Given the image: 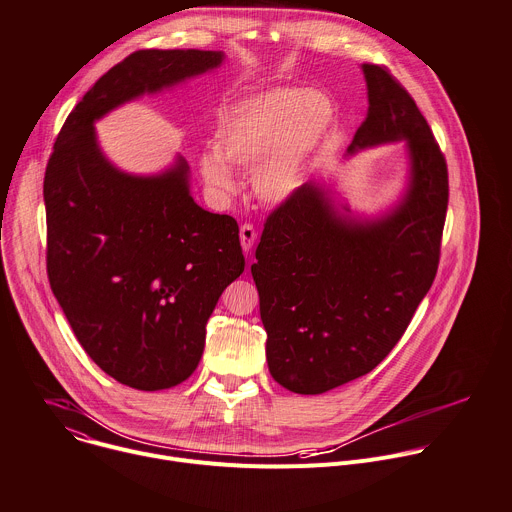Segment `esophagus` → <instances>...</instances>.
Segmentation results:
<instances>
[{"mask_svg": "<svg viewBox=\"0 0 512 512\" xmlns=\"http://www.w3.org/2000/svg\"><path fill=\"white\" fill-rule=\"evenodd\" d=\"M239 237H241V247H243V251H245V253H249V251H251V247H253V243H255V239H257V231H255V227H253V225L245 223V225H241Z\"/></svg>", "mask_w": 512, "mask_h": 512, "instance_id": "esophagus-1", "label": "esophagus"}]
</instances>
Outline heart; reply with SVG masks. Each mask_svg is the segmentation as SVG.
I'll return each mask as SVG.
<instances>
[{
  "label": "heart",
  "instance_id": "heart-1",
  "mask_svg": "<svg viewBox=\"0 0 512 512\" xmlns=\"http://www.w3.org/2000/svg\"><path fill=\"white\" fill-rule=\"evenodd\" d=\"M334 125L328 97L304 89H271L221 115L216 152L200 158L208 190L229 198L237 192L233 168L251 172L253 190L267 204H283L306 180Z\"/></svg>",
  "mask_w": 512,
  "mask_h": 512
}]
</instances>
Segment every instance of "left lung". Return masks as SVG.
Wrapping results in <instances>:
<instances>
[{"mask_svg": "<svg viewBox=\"0 0 512 512\" xmlns=\"http://www.w3.org/2000/svg\"><path fill=\"white\" fill-rule=\"evenodd\" d=\"M369 111L346 154L407 143V186L383 216L340 214L310 182L265 221L251 273L271 377L320 395L371 373L407 330L440 263L448 166L389 68L362 64ZM350 212V210H348Z\"/></svg>", "mask_w": 512, "mask_h": 512, "instance_id": "1", "label": "left lung"}]
</instances>
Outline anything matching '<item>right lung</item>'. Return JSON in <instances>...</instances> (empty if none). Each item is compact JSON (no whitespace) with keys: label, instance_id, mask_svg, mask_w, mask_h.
I'll use <instances>...</instances> for the list:
<instances>
[{"label":"right lung","instance_id":"right-lung-1","mask_svg":"<svg viewBox=\"0 0 512 512\" xmlns=\"http://www.w3.org/2000/svg\"><path fill=\"white\" fill-rule=\"evenodd\" d=\"M218 50H137L66 117L44 176L52 294L97 367L139 391L198 367L206 322L245 269L239 225L198 206L184 158L156 176L115 168L95 121L223 64Z\"/></svg>","mask_w":512,"mask_h":512}]
</instances>
